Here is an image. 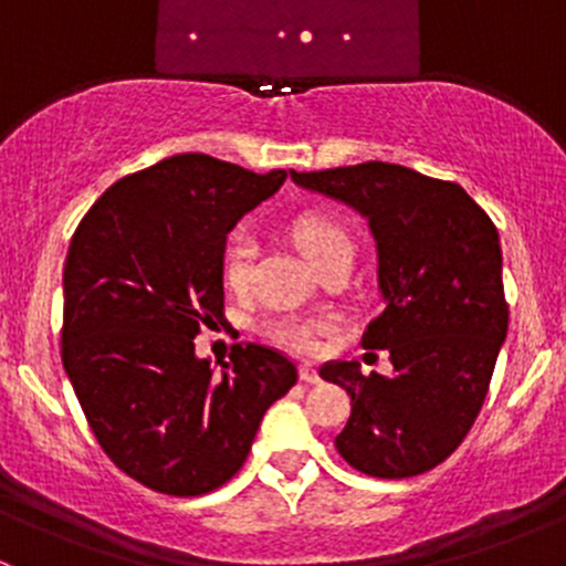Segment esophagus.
Listing matches in <instances>:
<instances>
[{"mask_svg":"<svg viewBox=\"0 0 566 566\" xmlns=\"http://www.w3.org/2000/svg\"><path fill=\"white\" fill-rule=\"evenodd\" d=\"M298 378L304 380V384H317L319 375H317V367H315V364H301Z\"/></svg>","mask_w":566,"mask_h":566,"instance_id":"34e87169","label":"esophagus"}]
</instances>
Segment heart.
I'll return each mask as SVG.
<instances>
[{"instance_id":"obj_1","label":"heart","mask_w":566,"mask_h":566,"mask_svg":"<svg viewBox=\"0 0 566 566\" xmlns=\"http://www.w3.org/2000/svg\"><path fill=\"white\" fill-rule=\"evenodd\" d=\"M293 238L312 265H317L319 260H325V256L334 254V251L353 249L350 235H347L334 219H328V216H301L293 227ZM251 260H254V235H251L247 224H241L232 232L230 241H227L224 260H221V276H224L227 287H247ZM265 334L271 336L276 345L287 347V350L312 353L317 347L319 325L301 317H276L268 319Z\"/></svg>"}]
</instances>
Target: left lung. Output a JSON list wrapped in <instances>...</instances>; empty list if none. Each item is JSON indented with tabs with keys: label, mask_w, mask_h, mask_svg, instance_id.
Wrapping results in <instances>:
<instances>
[{
	"label": "left lung",
	"mask_w": 566,
	"mask_h": 566,
	"mask_svg": "<svg viewBox=\"0 0 566 566\" xmlns=\"http://www.w3.org/2000/svg\"><path fill=\"white\" fill-rule=\"evenodd\" d=\"M290 177L364 216L378 251L384 310L361 345L389 350L394 375L367 378L356 361L319 369V378L350 394L336 452L367 476L430 471L476 421L506 339L499 230L458 182L399 164Z\"/></svg>",
	"instance_id": "left-lung-1"
}]
</instances>
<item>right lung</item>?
Instances as JSON below:
<instances>
[{"mask_svg": "<svg viewBox=\"0 0 566 566\" xmlns=\"http://www.w3.org/2000/svg\"><path fill=\"white\" fill-rule=\"evenodd\" d=\"M284 180L182 153L114 182L73 232L62 367L101 449L145 488H221L298 380L271 347L235 345L216 364L193 353L199 325L224 317L227 235Z\"/></svg>", "mask_w": 566, "mask_h": 566, "instance_id": "1", "label": "right lung"}]
</instances>
